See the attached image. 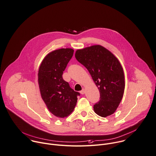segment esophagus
<instances>
[{"label": "esophagus", "mask_w": 156, "mask_h": 156, "mask_svg": "<svg viewBox=\"0 0 156 156\" xmlns=\"http://www.w3.org/2000/svg\"><path fill=\"white\" fill-rule=\"evenodd\" d=\"M80 94H83V95L84 94H85V89H83L80 91Z\"/></svg>", "instance_id": "1"}]
</instances>
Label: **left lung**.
Returning <instances> with one entry per match:
<instances>
[{
  "instance_id": "obj_1",
  "label": "left lung",
  "mask_w": 156,
  "mask_h": 156,
  "mask_svg": "<svg viewBox=\"0 0 156 156\" xmlns=\"http://www.w3.org/2000/svg\"><path fill=\"white\" fill-rule=\"evenodd\" d=\"M75 58L88 70L99 89L100 100L94 106L95 112L102 117L113 114L122 101L125 87L119 61L100 45L77 50Z\"/></svg>"
}]
</instances>
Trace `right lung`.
I'll use <instances>...</instances> for the list:
<instances>
[{"label":"right lung","instance_id":"1","mask_svg":"<svg viewBox=\"0 0 156 156\" xmlns=\"http://www.w3.org/2000/svg\"><path fill=\"white\" fill-rule=\"evenodd\" d=\"M73 51L72 48H61L49 53L42 60L38 71L41 97L49 111L58 118L66 117L73 112L77 96L80 95L62 78Z\"/></svg>","mask_w":156,"mask_h":156}]
</instances>
